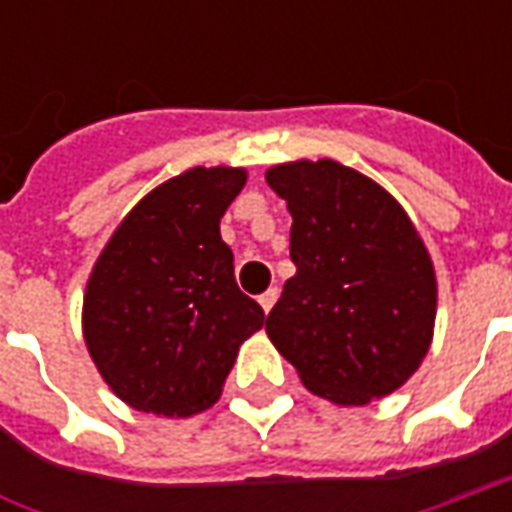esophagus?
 Returning a JSON list of instances; mask_svg holds the SVG:
<instances>
[{
  "label": "esophagus",
  "mask_w": 512,
  "mask_h": 512,
  "mask_svg": "<svg viewBox=\"0 0 512 512\" xmlns=\"http://www.w3.org/2000/svg\"><path fill=\"white\" fill-rule=\"evenodd\" d=\"M277 288H268L266 293H263V296H260V307H263V312H271V307H274V304H277Z\"/></svg>",
  "instance_id": "obj_1"
}]
</instances>
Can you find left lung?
I'll list each match as a JSON object with an SVG mask.
<instances>
[{
    "mask_svg": "<svg viewBox=\"0 0 512 512\" xmlns=\"http://www.w3.org/2000/svg\"><path fill=\"white\" fill-rule=\"evenodd\" d=\"M288 202L296 274L266 332L304 386L365 406L403 386L428 354L436 277L406 211L356 169L293 161L266 172Z\"/></svg>",
    "mask_w": 512,
    "mask_h": 512,
    "instance_id": "8db88e82",
    "label": "left lung"
}]
</instances>
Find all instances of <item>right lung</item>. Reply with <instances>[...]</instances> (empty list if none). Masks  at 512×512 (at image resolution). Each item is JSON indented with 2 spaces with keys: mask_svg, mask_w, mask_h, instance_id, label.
Masks as SVG:
<instances>
[{
  "mask_svg": "<svg viewBox=\"0 0 512 512\" xmlns=\"http://www.w3.org/2000/svg\"><path fill=\"white\" fill-rule=\"evenodd\" d=\"M246 172L194 167L136 202L98 257L84 340L128 406L158 417L208 408L266 312L235 285L219 222Z\"/></svg>",
  "mask_w": 512,
  "mask_h": 512,
  "instance_id": "1",
  "label": "right lung"
}]
</instances>
